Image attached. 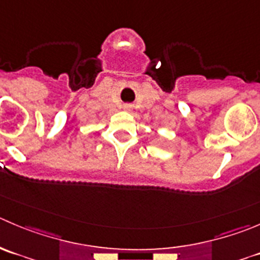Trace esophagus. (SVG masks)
I'll list each match as a JSON object with an SVG mask.
<instances>
[{"label": "esophagus", "instance_id": "obj_1", "mask_svg": "<svg viewBox=\"0 0 260 260\" xmlns=\"http://www.w3.org/2000/svg\"><path fill=\"white\" fill-rule=\"evenodd\" d=\"M125 108H127V109H129L131 107H129V105H125Z\"/></svg>", "mask_w": 260, "mask_h": 260}]
</instances>
